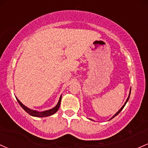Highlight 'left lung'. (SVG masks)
<instances>
[{
  "label": "left lung",
  "mask_w": 148,
  "mask_h": 148,
  "mask_svg": "<svg viewBox=\"0 0 148 148\" xmlns=\"http://www.w3.org/2000/svg\"><path fill=\"white\" fill-rule=\"evenodd\" d=\"M130 94H129V96H128V97H127V99L126 101H125V103H124V105H123V106H122V107H121V109H120V110H119V111H118V112H117V113H116V114H115V115H114V116H113V117H112V118H111V119H110V120H111L112 119H113V118H114V117H115V116H117V115H118V114H119V113H120V112H121V111H122V110H123V108H124V106H125V104H126V103L127 102V101H128L129 98H130Z\"/></svg>",
  "instance_id": "left-lung-1"
}]
</instances>
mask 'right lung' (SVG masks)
<instances>
[{
	"mask_svg": "<svg viewBox=\"0 0 148 148\" xmlns=\"http://www.w3.org/2000/svg\"><path fill=\"white\" fill-rule=\"evenodd\" d=\"M17 101H18V102L19 103V104L21 105V106L22 108H23V109L25 110L26 112H27L28 114L30 115V116H35V117H40V118H43V117H47V116H52V115L54 114V113H56L57 111H58L59 108H60V103H61V99H62V95L60 96V99H59V101L57 103V104L56 105L55 107H54L53 108H52V109H49V110H47V111H42V112H39V111H35V110H32L30 109V108H27V107H26L25 106L23 105L22 103L19 100H18V99L16 98Z\"/></svg>",
	"mask_w": 148,
	"mask_h": 148,
	"instance_id": "obj_1",
	"label": "right lung"
}]
</instances>
